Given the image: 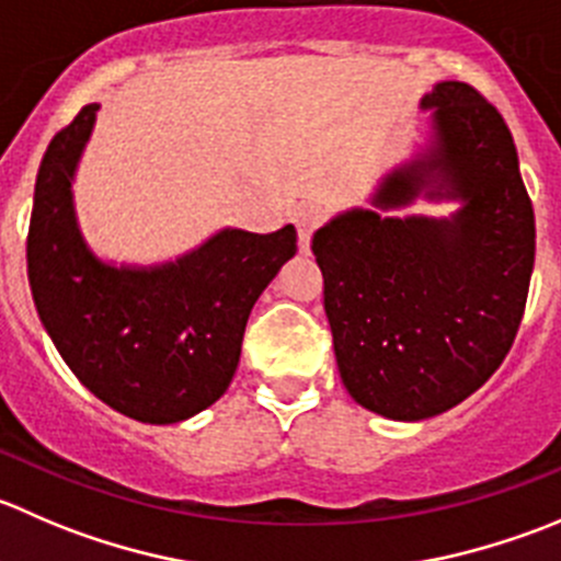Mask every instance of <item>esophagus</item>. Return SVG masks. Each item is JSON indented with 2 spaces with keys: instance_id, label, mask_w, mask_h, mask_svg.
<instances>
[{
  "instance_id": "34e87169",
  "label": "esophagus",
  "mask_w": 561,
  "mask_h": 561,
  "mask_svg": "<svg viewBox=\"0 0 561 561\" xmlns=\"http://www.w3.org/2000/svg\"><path fill=\"white\" fill-rule=\"evenodd\" d=\"M293 221H296V230H298V247L301 252H309V241H312V232L314 227L320 225V210L312 208V205H304L293 214Z\"/></svg>"
}]
</instances>
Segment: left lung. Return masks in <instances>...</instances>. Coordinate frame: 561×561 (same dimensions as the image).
Returning a JSON list of instances; mask_svg holds the SVG:
<instances>
[{
  "mask_svg": "<svg viewBox=\"0 0 561 561\" xmlns=\"http://www.w3.org/2000/svg\"><path fill=\"white\" fill-rule=\"evenodd\" d=\"M425 139L391 167L369 208L312 238L347 394L419 422L474 394L513 347L535 268V214L502 114L463 81L422 95ZM453 202L449 217L400 215Z\"/></svg>",
  "mask_w": 561,
  "mask_h": 561,
  "instance_id": "8db88e82",
  "label": "left lung"
}]
</instances>
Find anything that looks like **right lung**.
I'll use <instances>...</instances> for the list:
<instances>
[{"label":"right lung","instance_id":"right-lung-1","mask_svg":"<svg viewBox=\"0 0 561 561\" xmlns=\"http://www.w3.org/2000/svg\"><path fill=\"white\" fill-rule=\"evenodd\" d=\"M98 108L87 103L54 136L37 170L32 298L62 362L98 400L145 425H175L227 391L254 301L296 254V227L268 236L221 227L164 263L101 257L73 199Z\"/></svg>","mask_w":561,"mask_h":561}]
</instances>
